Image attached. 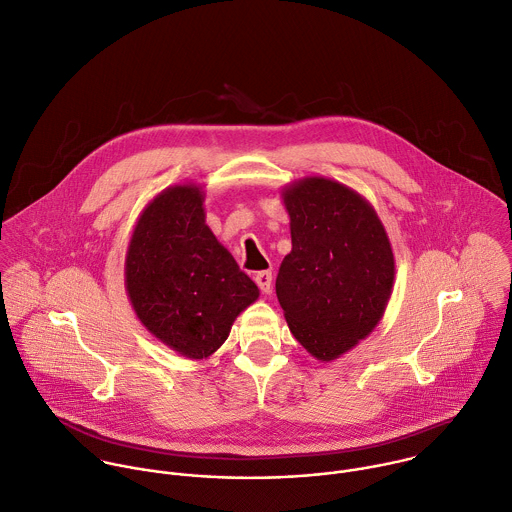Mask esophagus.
<instances>
[{
  "mask_svg": "<svg viewBox=\"0 0 512 512\" xmlns=\"http://www.w3.org/2000/svg\"><path fill=\"white\" fill-rule=\"evenodd\" d=\"M255 283L263 293H271V285H273V275L271 271H259L255 275Z\"/></svg>",
  "mask_w": 512,
  "mask_h": 512,
  "instance_id": "34e87169",
  "label": "esophagus"
}]
</instances>
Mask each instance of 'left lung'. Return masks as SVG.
Returning a JSON list of instances; mask_svg holds the SVG:
<instances>
[{
	"label": "left lung",
	"instance_id": "obj_1",
	"mask_svg": "<svg viewBox=\"0 0 512 512\" xmlns=\"http://www.w3.org/2000/svg\"><path fill=\"white\" fill-rule=\"evenodd\" d=\"M281 199L293 247L277 275V299L293 337L329 363L383 319L395 283L393 247L375 207L335 179H297Z\"/></svg>",
	"mask_w": 512,
	"mask_h": 512
}]
</instances>
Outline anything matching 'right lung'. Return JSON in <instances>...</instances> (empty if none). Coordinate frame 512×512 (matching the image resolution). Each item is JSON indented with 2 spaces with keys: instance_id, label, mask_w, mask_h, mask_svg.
Wrapping results in <instances>:
<instances>
[{
  "instance_id": "obj_1",
  "label": "right lung",
  "mask_w": 512,
  "mask_h": 512,
  "mask_svg": "<svg viewBox=\"0 0 512 512\" xmlns=\"http://www.w3.org/2000/svg\"><path fill=\"white\" fill-rule=\"evenodd\" d=\"M203 201L195 183L163 189L139 213L125 253V291L137 319L191 361L209 359L259 299L205 223Z\"/></svg>"
}]
</instances>
